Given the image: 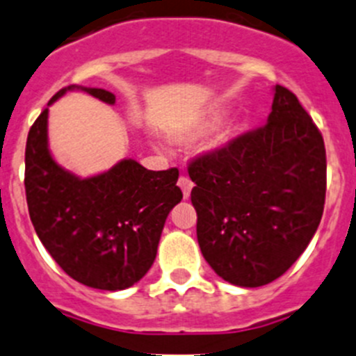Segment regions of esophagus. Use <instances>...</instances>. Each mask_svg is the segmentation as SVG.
I'll return each mask as SVG.
<instances>
[{"mask_svg": "<svg viewBox=\"0 0 356 356\" xmlns=\"http://www.w3.org/2000/svg\"><path fill=\"white\" fill-rule=\"evenodd\" d=\"M179 188L182 189V196H184L186 200L189 198V193H191V188H193V182H191V179L189 177H186V175H181V177H179Z\"/></svg>", "mask_w": 356, "mask_h": 356, "instance_id": "obj_1", "label": "esophagus"}]
</instances>
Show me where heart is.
<instances>
[{
	"label": "heart",
	"mask_w": 356,
	"mask_h": 356,
	"mask_svg": "<svg viewBox=\"0 0 356 356\" xmlns=\"http://www.w3.org/2000/svg\"><path fill=\"white\" fill-rule=\"evenodd\" d=\"M213 125H216V120H207V122L202 123V125L195 127V129H193L191 132H189L188 136L184 137V140H188V143H193V140L203 139V137H205L207 134H209L210 130L213 129Z\"/></svg>",
	"instance_id": "b5f03b06"
}]
</instances>
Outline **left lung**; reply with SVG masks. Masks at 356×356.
I'll list each match as a JSON object with an SVG mask.
<instances>
[{"mask_svg":"<svg viewBox=\"0 0 356 356\" xmlns=\"http://www.w3.org/2000/svg\"><path fill=\"white\" fill-rule=\"evenodd\" d=\"M196 236L210 268L240 287L277 280L312 241L325 205L327 158L318 127L285 86L264 127L196 156Z\"/></svg>","mask_w":356,"mask_h":356,"instance_id":"1","label":"left lung"}]
</instances>
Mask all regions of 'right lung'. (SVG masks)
Here are the masks:
<instances>
[{"mask_svg":"<svg viewBox=\"0 0 356 356\" xmlns=\"http://www.w3.org/2000/svg\"><path fill=\"white\" fill-rule=\"evenodd\" d=\"M50 99L48 106L67 90ZM115 104V94L81 88ZM48 109L33 123L26 144V198L31 222L54 261L79 284L123 291L154 262L168 212L182 200L179 170H147L122 160L111 170L79 179L48 151Z\"/></svg>","mask_w":356,"mask_h":356,"instance_id":"1","label":"right lung"}]
</instances>
